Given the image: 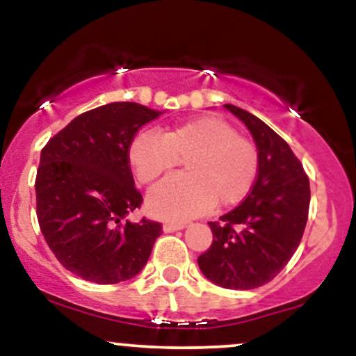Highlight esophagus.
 Segmentation results:
<instances>
[{
	"label": "esophagus",
	"mask_w": 356,
	"mask_h": 356,
	"mask_svg": "<svg viewBox=\"0 0 356 356\" xmlns=\"http://www.w3.org/2000/svg\"><path fill=\"white\" fill-rule=\"evenodd\" d=\"M184 227H186V224L182 222H165L162 229H164V232H175L184 229Z\"/></svg>",
	"instance_id": "1"
}]
</instances>
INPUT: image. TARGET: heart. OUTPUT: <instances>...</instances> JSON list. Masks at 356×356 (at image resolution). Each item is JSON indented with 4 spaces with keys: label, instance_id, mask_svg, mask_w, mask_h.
Returning a JSON list of instances; mask_svg holds the SVG:
<instances>
[{
    "label": "heart",
    "instance_id": "obj_1",
    "mask_svg": "<svg viewBox=\"0 0 356 356\" xmlns=\"http://www.w3.org/2000/svg\"><path fill=\"white\" fill-rule=\"evenodd\" d=\"M186 159V175L152 187L147 209L155 218L187 220L219 206L239 204L257 177L256 145L224 118L202 115L164 132H140L129 145V162L142 184H150Z\"/></svg>",
    "mask_w": 356,
    "mask_h": 356
}]
</instances>
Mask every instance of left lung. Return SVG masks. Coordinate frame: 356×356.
I'll return each instance as SVG.
<instances>
[{"mask_svg":"<svg viewBox=\"0 0 356 356\" xmlns=\"http://www.w3.org/2000/svg\"><path fill=\"white\" fill-rule=\"evenodd\" d=\"M248 127L259 154L257 177L236 209L209 222L212 244L197 257L202 275L227 289H254L280 275L303 238L309 181L303 165L271 127L226 104Z\"/></svg>","mask_w":356,"mask_h":356,"instance_id":"8db88e82","label":"left lung"}]
</instances>
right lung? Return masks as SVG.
Wrapping results in <instances>:
<instances>
[{
    "instance_id": "obj_1",
    "label": "right lung",
    "mask_w": 356,
    "mask_h": 356,
    "mask_svg": "<svg viewBox=\"0 0 356 356\" xmlns=\"http://www.w3.org/2000/svg\"><path fill=\"white\" fill-rule=\"evenodd\" d=\"M161 113L113 102L81 113L48 140L36 172V216L44 241L73 275L115 284L142 271L162 226L127 216L140 207L129 145Z\"/></svg>"
}]
</instances>
